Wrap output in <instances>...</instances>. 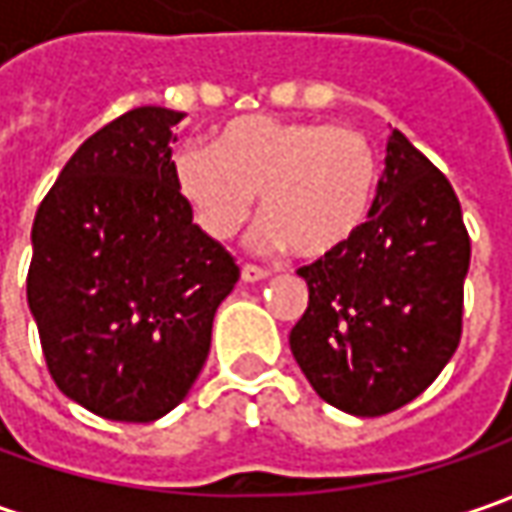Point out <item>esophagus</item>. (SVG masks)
<instances>
[{
	"label": "esophagus",
	"mask_w": 512,
	"mask_h": 512,
	"mask_svg": "<svg viewBox=\"0 0 512 512\" xmlns=\"http://www.w3.org/2000/svg\"><path fill=\"white\" fill-rule=\"evenodd\" d=\"M270 276V270L259 265H242V282H262Z\"/></svg>",
	"instance_id": "1"
}]
</instances>
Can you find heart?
<instances>
[{
	"instance_id": "1",
	"label": "heart",
	"mask_w": 512,
	"mask_h": 512,
	"mask_svg": "<svg viewBox=\"0 0 512 512\" xmlns=\"http://www.w3.org/2000/svg\"><path fill=\"white\" fill-rule=\"evenodd\" d=\"M173 176L210 239L236 236L262 193L259 245L325 259L370 219L382 168L373 142L350 125L247 113L216 130L210 148L179 150Z\"/></svg>"
}]
</instances>
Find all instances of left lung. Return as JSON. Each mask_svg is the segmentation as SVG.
<instances>
[{
  "mask_svg": "<svg viewBox=\"0 0 512 512\" xmlns=\"http://www.w3.org/2000/svg\"><path fill=\"white\" fill-rule=\"evenodd\" d=\"M470 236L456 190L393 130L359 236L299 267L307 310L290 350L307 382L353 416H384L424 393L462 339Z\"/></svg>",
  "mask_w": 512,
  "mask_h": 512,
  "instance_id": "1",
  "label": "left lung"
}]
</instances>
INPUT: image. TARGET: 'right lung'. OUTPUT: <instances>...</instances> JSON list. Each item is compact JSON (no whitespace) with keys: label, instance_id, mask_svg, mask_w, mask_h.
Segmentation results:
<instances>
[{"label":"right lung","instance_id":"obj_1","mask_svg":"<svg viewBox=\"0 0 512 512\" xmlns=\"http://www.w3.org/2000/svg\"><path fill=\"white\" fill-rule=\"evenodd\" d=\"M185 113L133 108L70 156L36 210L28 307L56 387L113 422L187 396L239 265L193 225L170 159Z\"/></svg>","mask_w":512,"mask_h":512}]
</instances>
